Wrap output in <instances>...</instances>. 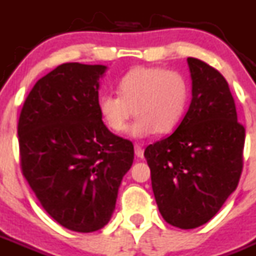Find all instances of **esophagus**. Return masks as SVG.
Wrapping results in <instances>:
<instances>
[{
  "label": "esophagus",
  "mask_w": 256,
  "mask_h": 256,
  "mask_svg": "<svg viewBox=\"0 0 256 256\" xmlns=\"http://www.w3.org/2000/svg\"><path fill=\"white\" fill-rule=\"evenodd\" d=\"M134 148H135V154H136L138 158H143V154H144V150H143V147H142L140 144H135Z\"/></svg>",
  "instance_id": "esophagus-1"
}]
</instances>
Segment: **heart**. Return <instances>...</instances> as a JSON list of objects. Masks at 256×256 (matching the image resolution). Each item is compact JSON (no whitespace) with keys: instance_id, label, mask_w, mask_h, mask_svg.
Instances as JSON below:
<instances>
[{"instance_id":"b5f03b06","label":"heart","mask_w":256,"mask_h":256,"mask_svg":"<svg viewBox=\"0 0 256 256\" xmlns=\"http://www.w3.org/2000/svg\"><path fill=\"white\" fill-rule=\"evenodd\" d=\"M120 96L105 94L98 98V112L112 132L130 128L135 138L169 134L184 120L190 100V83L182 72L162 68H132L117 83Z\"/></svg>"}]
</instances>
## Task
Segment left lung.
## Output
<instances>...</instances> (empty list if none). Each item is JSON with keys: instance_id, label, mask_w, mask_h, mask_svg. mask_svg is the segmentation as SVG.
I'll use <instances>...</instances> for the list:
<instances>
[{"instance_id": "obj_1", "label": "left lung", "mask_w": 256, "mask_h": 256, "mask_svg": "<svg viewBox=\"0 0 256 256\" xmlns=\"http://www.w3.org/2000/svg\"><path fill=\"white\" fill-rule=\"evenodd\" d=\"M188 62L192 79L188 113L173 134L144 151L158 211L181 229L206 224L237 188L244 146L228 82L200 60Z\"/></svg>"}]
</instances>
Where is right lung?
Wrapping results in <instances>:
<instances>
[{
	"label": "right lung",
	"mask_w": 256,
	"mask_h": 256,
	"mask_svg": "<svg viewBox=\"0 0 256 256\" xmlns=\"http://www.w3.org/2000/svg\"><path fill=\"white\" fill-rule=\"evenodd\" d=\"M106 68L68 62L36 82L18 121L20 168L45 211L79 233L104 228L134 160L130 140L98 112Z\"/></svg>",
	"instance_id": "add662e5"
}]
</instances>
